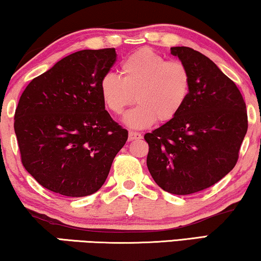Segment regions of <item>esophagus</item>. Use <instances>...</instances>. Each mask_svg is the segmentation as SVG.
I'll list each match as a JSON object with an SVG mask.
<instances>
[{"label": "esophagus", "mask_w": 261, "mask_h": 261, "mask_svg": "<svg viewBox=\"0 0 261 261\" xmlns=\"http://www.w3.org/2000/svg\"><path fill=\"white\" fill-rule=\"evenodd\" d=\"M143 137L142 134L136 131H130L129 132V141H134V139H141Z\"/></svg>", "instance_id": "esophagus-1"}]
</instances>
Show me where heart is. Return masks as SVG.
Wrapping results in <instances>:
<instances>
[{"label": "heart", "instance_id": "1", "mask_svg": "<svg viewBox=\"0 0 261 261\" xmlns=\"http://www.w3.org/2000/svg\"><path fill=\"white\" fill-rule=\"evenodd\" d=\"M122 76L113 72L102 75L99 90L105 108L120 115L135 100L124 123L134 129L151 126L157 119L169 122L181 112L190 93L189 69L178 60L168 61L150 48L136 50L120 65Z\"/></svg>", "mask_w": 261, "mask_h": 261}]
</instances>
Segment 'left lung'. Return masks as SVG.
Wrapping results in <instances>:
<instances>
[{
  "label": "left lung",
  "instance_id": "8db88e82",
  "mask_svg": "<svg viewBox=\"0 0 261 261\" xmlns=\"http://www.w3.org/2000/svg\"><path fill=\"white\" fill-rule=\"evenodd\" d=\"M189 69L192 86L181 112L144 135L153 181L175 195L207 189L236 167L248 127L244 98L211 59L189 47H171Z\"/></svg>",
  "mask_w": 261,
  "mask_h": 261
}]
</instances>
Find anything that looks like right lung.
<instances>
[{
	"mask_svg": "<svg viewBox=\"0 0 261 261\" xmlns=\"http://www.w3.org/2000/svg\"><path fill=\"white\" fill-rule=\"evenodd\" d=\"M116 58L115 48L69 54L21 94L14 117L21 162L50 192L71 197L98 192L127 141L99 90Z\"/></svg>",
	"mask_w": 261,
	"mask_h": 261,
	"instance_id": "1",
	"label": "right lung"
}]
</instances>
